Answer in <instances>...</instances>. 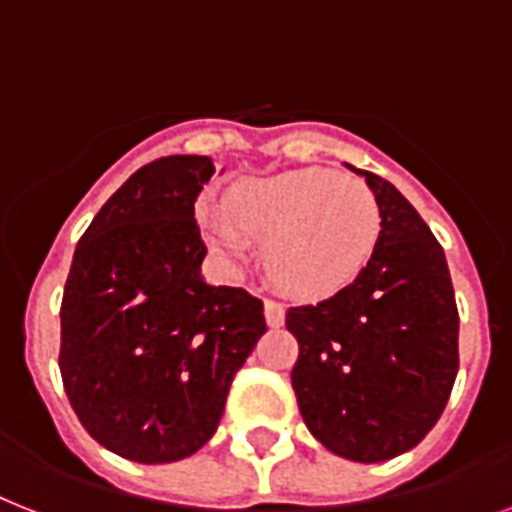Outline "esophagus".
<instances>
[{"mask_svg":"<svg viewBox=\"0 0 512 512\" xmlns=\"http://www.w3.org/2000/svg\"><path fill=\"white\" fill-rule=\"evenodd\" d=\"M265 321L270 328L284 326V305L276 299H265Z\"/></svg>","mask_w":512,"mask_h":512,"instance_id":"1","label":"esophagus"}]
</instances>
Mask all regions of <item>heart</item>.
<instances>
[{
	"label": "heart",
	"mask_w": 512,
	"mask_h": 512,
	"mask_svg": "<svg viewBox=\"0 0 512 512\" xmlns=\"http://www.w3.org/2000/svg\"><path fill=\"white\" fill-rule=\"evenodd\" d=\"M210 247L244 263L265 242L270 276L289 292L323 297L352 284L381 239V207L371 186L326 168L249 178L228 191L226 210H205Z\"/></svg>",
	"instance_id": "b5f03b06"
}]
</instances>
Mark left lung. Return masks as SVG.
Returning a JSON list of instances; mask_svg holds the SVG:
<instances>
[{
  "label": "left lung",
  "mask_w": 512,
  "mask_h": 512,
  "mask_svg": "<svg viewBox=\"0 0 512 512\" xmlns=\"http://www.w3.org/2000/svg\"><path fill=\"white\" fill-rule=\"evenodd\" d=\"M381 207L371 263L334 297L289 307L292 371L310 434L339 458L381 463L434 429L458 376V305L444 249L415 207L357 170Z\"/></svg>",
  "instance_id": "8db88e82"
}]
</instances>
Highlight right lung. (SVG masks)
I'll return each mask as SVG.
<instances>
[{
    "label": "right lung",
    "mask_w": 512,
    "mask_h": 512,
    "mask_svg": "<svg viewBox=\"0 0 512 512\" xmlns=\"http://www.w3.org/2000/svg\"><path fill=\"white\" fill-rule=\"evenodd\" d=\"M213 173L202 155L136 170L91 220L65 281V394L83 429L134 463H173L207 444L268 331L260 299L199 270L194 202Z\"/></svg>",
    "instance_id": "1"
}]
</instances>
